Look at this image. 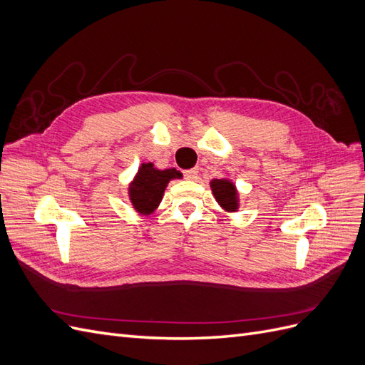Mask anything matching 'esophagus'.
Segmentation results:
<instances>
[{
  "instance_id": "34e87169",
  "label": "esophagus",
  "mask_w": 365,
  "mask_h": 365,
  "mask_svg": "<svg viewBox=\"0 0 365 365\" xmlns=\"http://www.w3.org/2000/svg\"><path fill=\"white\" fill-rule=\"evenodd\" d=\"M197 168L195 169H189V170H184V178L185 180H196L197 178Z\"/></svg>"
}]
</instances>
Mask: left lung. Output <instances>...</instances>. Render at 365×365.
<instances>
[{
    "mask_svg": "<svg viewBox=\"0 0 365 365\" xmlns=\"http://www.w3.org/2000/svg\"><path fill=\"white\" fill-rule=\"evenodd\" d=\"M213 196L216 197L217 204L222 207L225 212H237L239 208V196L236 185L230 180H212L210 181Z\"/></svg>",
    "mask_w": 365,
    "mask_h": 365,
    "instance_id": "obj_1",
    "label": "left lung"
}]
</instances>
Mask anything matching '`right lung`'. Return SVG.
Returning a JSON list of instances; mask_svg holds the SVG:
<instances>
[{
  "label": "right lung",
  "mask_w": 365,
  "mask_h": 365,
  "mask_svg": "<svg viewBox=\"0 0 365 365\" xmlns=\"http://www.w3.org/2000/svg\"><path fill=\"white\" fill-rule=\"evenodd\" d=\"M181 176V172L176 169L160 170L153 168V163H143L135 178L129 184V200L135 212L145 216L155 212L169 181Z\"/></svg>",
  "instance_id": "right-lung-1"
}]
</instances>
